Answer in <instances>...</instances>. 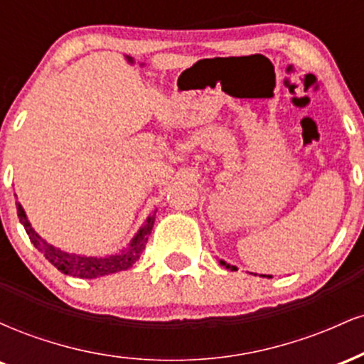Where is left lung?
<instances>
[{
	"label": "left lung",
	"mask_w": 364,
	"mask_h": 364,
	"mask_svg": "<svg viewBox=\"0 0 364 364\" xmlns=\"http://www.w3.org/2000/svg\"><path fill=\"white\" fill-rule=\"evenodd\" d=\"M219 263H220V265H224V267H225V269H231V270H237L235 265H229V263H225L224 260H220ZM262 277H269V279H270V277H272V275H262Z\"/></svg>",
	"instance_id": "8db88e82"
}]
</instances>
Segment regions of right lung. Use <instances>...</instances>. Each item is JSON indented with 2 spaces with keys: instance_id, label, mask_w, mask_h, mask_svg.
I'll use <instances>...</instances> for the list:
<instances>
[{
  "instance_id": "add662e5",
  "label": "right lung",
  "mask_w": 364,
  "mask_h": 364,
  "mask_svg": "<svg viewBox=\"0 0 364 364\" xmlns=\"http://www.w3.org/2000/svg\"><path fill=\"white\" fill-rule=\"evenodd\" d=\"M16 214H18L20 223L23 224L25 231L31 237L32 245L44 255L46 260L51 262L61 274L80 279L104 277V275L121 272V270H128L129 267H133V263L139 260L141 252L145 250V243L149 241V236L154 228V220H156V212H154V214L147 217V220L136 231V235L132 237V241L124 248H121L118 253L104 255V257H92V255L65 252V250L53 246L51 243L43 240V237L37 235L36 229L32 228V224L28 223L27 214H25L20 202H16Z\"/></svg>"
}]
</instances>
